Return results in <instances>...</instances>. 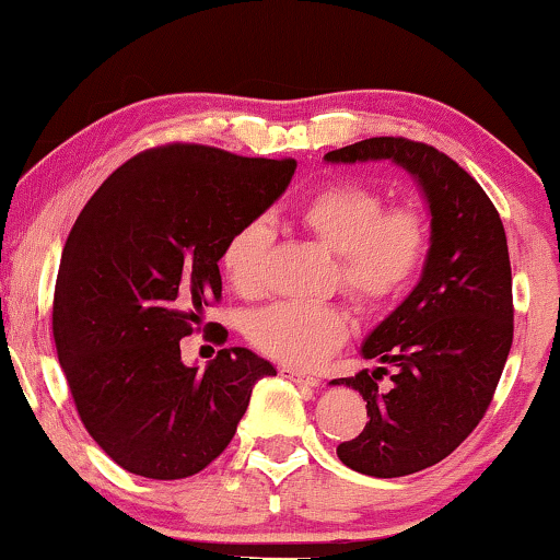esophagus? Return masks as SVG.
I'll return each instance as SVG.
<instances>
[{
    "label": "esophagus",
    "instance_id": "1",
    "mask_svg": "<svg viewBox=\"0 0 560 560\" xmlns=\"http://www.w3.org/2000/svg\"><path fill=\"white\" fill-rule=\"evenodd\" d=\"M280 374H282V377L298 382V385L318 387V377H313V374H305V372H301V370H293V366H282Z\"/></svg>",
    "mask_w": 560,
    "mask_h": 560
}]
</instances>
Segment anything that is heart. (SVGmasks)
<instances>
[{
    "mask_svg": "<svg viewBox=\"0 0 560 560\" xmlns=\"http://www.w3.org/2000/svg\"><path fill=\"white\" fill-rule=\"evenodd\" d=\"M298 224L336 255V280L351 303L364 311L385 308L423 270L431 232L418 209H385L380 190L359 180H328L295 211ZM272 229L247 219L226 236L221 270L244 298L265 290ZM247 336L262 354L290 366H313L347 341L349 318L334 305L275 303L257 311Z\"/></svg>",
    "mask_w": 560,
    "mask_h": 560,
    "instance_id": "heart-1",
    "label": "heart"
}]
</instances>
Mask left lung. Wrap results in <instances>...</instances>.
<instances>
[{
  "instance_id": "1",
  "label": "left lung",
  "mask_w": 560,
  "mask_h": 560,
  "mask_svg": "<svg viewBox=\"0 0 560 560\" xmlns=\"http://www.w3.org/2000/svg\"><path fill=\"white\" fill-rule=\"evenodd\" d=\"M326 160H393L416 175L431 206L423 278L362 347L382 366L331 382L359 389L370 418L339 443L341 462L370 477H408L462 446L492 402L515 331L508 236L485 188L433 144L370 137ZM387 365L396 372L385 388Z\"/></svg>"
}]
</instances>
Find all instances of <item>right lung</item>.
<instances>
[{"mask_svg": "<svg viewBox=\"0 0 560 560\" xmlns=\"http://www.w3.org/2000/svg\"><path fill=\"white\" fill-rule=\"evenodd\" d=\"M293 173V158L167 142L117 167L75 219L52 339L81 423L121 469L165 481L203 471L234 439L257 380L275 374L242 347L198 372L183 364L180 339L221 301L226 236L270 209ZM213 339L224 343L226 328Z\"/></svg>", "mask_w": 560, "mask_h": 560, "instance_id": "1", "label": "right lung"}]
</instances>
